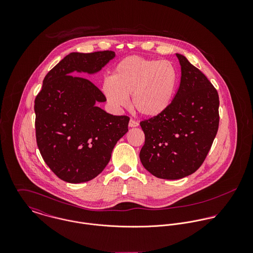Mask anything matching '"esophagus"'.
<instances>
[{"label":"esophagus","mask_w":253,"mask_h":253,"mask_svg":"<svg viewBox=\"0 0 253 253\" xmlns=\"http://www.w3.org/2000/svg\"><path fill=\"white\" fill-rule=\"evenodd\" d=\"M128 126H129V127H136V126H138V123H137L136 121L130 119V121H129V123H128Z\"/></svg>","instance_id":"1"}]
</instances>
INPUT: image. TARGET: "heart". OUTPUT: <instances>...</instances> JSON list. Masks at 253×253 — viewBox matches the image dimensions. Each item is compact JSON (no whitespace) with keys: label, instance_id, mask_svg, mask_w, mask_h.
Listing matches in <instances>:
<instances>
[{"label":"heart","instance_id":"heart-1","mask_svg":"<svg viewBox=\"0 0 253 253\" xmlns=\"http://www.w3.org/2000/svg\"><path fill=\"white\" fill-rule=\"evenodd\" d=\"M178 73L170 61L128 56L114 68L111 79H106L102 91L109 105L120 111L129 104L140 115L155 118L165 113L175 95Z\"/></svg>","mask_w":253,"mask_h":253}]
</instances>
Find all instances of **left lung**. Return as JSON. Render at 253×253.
<instances>
[{
    "mask_svg": "<svg viewBox=\"0 0 253 253\" xmlns=\"http://www.w3.org/2000/svg\"><path fill=\"white\" fill-rule=\"evenodd\" d=\"M179 88L168 110L140 123L145 143L140 161L161 179L175 180L194 173L216 136L219 96L209 79L180 53Z\"/></svg>",
    "mask_w": 253,
    "mask_h": 253,
    "instance_id": "1",
    "label": "left lung"
}]
</instances>
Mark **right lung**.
<instances>
[{"label":"right lung","mask_w":253,"mask_h":253,"mask_svg":"<svg viewBox=\"0 0 253 253\" xmlns=\"http://www.w3.org/2000/svg\"><path fill=\"white\" fill-rule=\"evenodd\" d=\"M116 53L71 52L46 74L35 99L37 144L60 179L83 183L108 165L112 151L128 130L129 118L98 107L104 94L79 74L99 72Z\"/></svg>","instance_id":"1"}]
</instances>
